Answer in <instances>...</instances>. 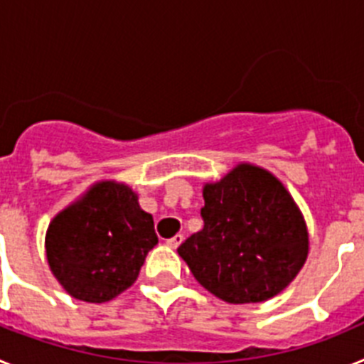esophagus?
Returning a JSON list of instances; mask_svg holds the SVG:
<instances>
[{"label":"esophagus","instance_id":"34e87169","mask_svg":"<svg viewBox=\"0 0 364 364\" xmlns=\"http://www.w3.org/2000/svg\"><path fill=\"white\" fill-rule=\"evenodd\" d=\"M182 240H184V235H182V233H176L175 235V237H171V239H167V246H169V247H175V250H176V247H178L180 246V244H182Z\"/></svg>","mask_w":364,"mask_h":364}]
</instances>
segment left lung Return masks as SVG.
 <instances>
[{"instance_id":"obj_1","label":"left lung","mask_w":364,"mask_h":364,"mask_svg":"<svg viewBox=\"0 0 364 364\" xmlns=\"http://www.w3.org/2000/svg\"><path fill=\"white\" fill-rule=\"evenodd\" d=\"M204 228L178 246L193 277L231 304L262 302L290 284L308 257V230L282 182L239 164L204 186Z\"/></svg>"}]
</instances>
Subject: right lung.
Wrapping results in <instances>:
<instances>
[{
  "label": "right lung",
  "mask_w": 364,
  "mask_h": 364,
  "mask_svg": "<svg viewBox=\"0 0 364 364\" xmlns=\"http://www.w3.org/2000/svg\"><path fill=\"white\" fill-rule=\"evenodd\" d=\"M156 242L153 217L140 208L136 193L104 180L53 218L45 253L67 294L107 302L136 281Z\"/></svg>",
  "instance_id": "right-lung-1"
}]
</instances>
